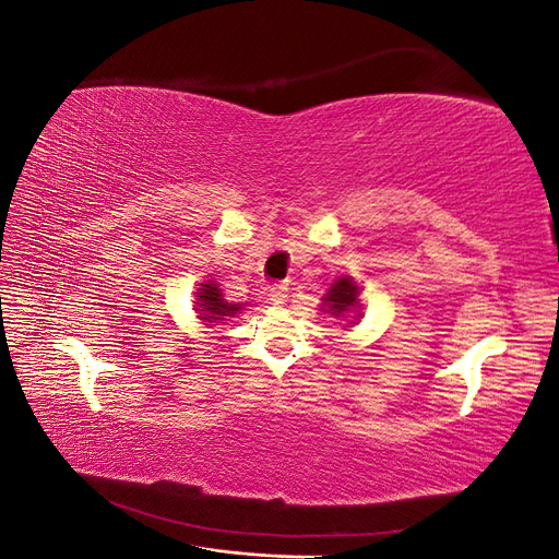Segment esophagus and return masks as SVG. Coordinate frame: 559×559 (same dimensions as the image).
<instances>
[{"mask_svg": "<svg viewBox=\"0 0 559 559\" xmlns=\"http://www.w3.org/2000/svg\"><path fill=\"white\" fill-rule=\"evenodd\" d=\"M267 296H270V300H273V306H284L286 298H289V289H286L284 284H273L267 289Z\"/></svg>", "mask_w": 559, "mask_h": 559, "instance_id": "obj_1", "label": "esophagus"}]
</instances>
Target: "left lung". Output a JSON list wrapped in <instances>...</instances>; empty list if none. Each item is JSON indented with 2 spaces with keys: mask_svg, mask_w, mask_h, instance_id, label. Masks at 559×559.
<instances>
[{
  "mask_svg": "<svg viewBox=\"0 0 559 559\" xmlns=\"http://www.w3.org/2000/svg\"><path fill=\"white\" fill-rule=\"evenodd\" d=\"M359 296H361V286L352 277L343 275L329 286L324 296H321L319 308L321 312H326L335 319H343L349 326H354L364 317V306Z\"/></svg>",
  "mask_w": 559,
  "mask_h": 559,
  "instance_id": "left-lung-1",
  "label": "left lung"
}]
</instances>
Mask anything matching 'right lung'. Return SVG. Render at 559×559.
Here are the masks:
<instances>
[{
	"label": "right lung",
	"mask_w": 559,
	"mask_h": 559,
	"mask_svg": "<svg viewBox=\"0 0 559 559\" xmlns=\"http://www.w3.org/2000/svg\"><path fill=\"white\" fill-rule=\"evenodd\" d=\"M193 302H195L193 310L198 312V319L205 326L226 324L230 317H235L240 310H245V302H228L214 280L198 284Z\"/></svg>",
	"instance_id": "obj_1"
}]
</instances>
